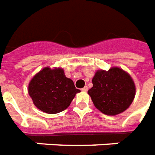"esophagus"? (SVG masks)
<instances>
[{
    "mask_svg": "<svg viewBox=\"0 0 155 155\" xmlns=\"http://www.w3.org/2000/svg\"><path fill=\"white\" fill-rule=\"evenodd\" d=\"M87 90H88V87H87V86H85L83 88H82V91H87Z\"/></svg>",
    "mask_w": 155,
    "mask_h": 155,
    "instance_id": "1",
    "label": "esophagus"
}]
</instances>
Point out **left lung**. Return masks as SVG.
Returning <instances> with one entry per match:
<instances>
[{"label": "left lung", "instance_id": "1", "mask_svg": "<svg viewBox=\"0 0 155 155\" xmlns=\"http://www.w3.org/2000/svg\"><path fill=\"white\" fill-rule=\"evenodd\" d=\"M92 84L88 94L95 107L106 115L121 113L130 106L135 97L133 80L118 68L97 71L92 78Z\"/></svg>", "mask_w": 155, "mask_h": 155}]
</instances>
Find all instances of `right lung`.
Segmentation results:
<instances>
[{
    "label": "right lung",
    "instance_id": "right-lung-1",
    "mask_svg": "<svg viewBox=\"0 0 155 155\" xmlns=\"http://www.w3.org/2000/svg\"><path fill=\"white\" fill-rule=\"evenodd\" d=\"M74 83L64 75L62 68H45L30 81L29 94L39 110L56 114L69 107L77 92Z\"/></svg>",
    "mask_w": 155,
    "mask_h": 155
}]
</instances>
